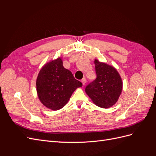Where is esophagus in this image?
I'll return each mask as SVG.
<instances>
[{
  "instance_id": "obj_1",
  "label": "esophagus",
  "mask_w": 156,
  "mask_h": 156,
  "mask_svg": "<svg viewBox=\"0 0 156 156\" xmlns=\"http://www.w3.org/2000/svg\"><path fill=\"white\" fill-rule=\"evenodd\" d=\"M81 83H83V85H84V84H85V83H86V79H85V78L82 79Z\"/></svg>"
}]
</instances>
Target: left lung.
Masks as SVG:
<instances>
[{
  "mask_svg": "<svg viewBox=\"0 0 156 156\" xmlns=\"http://www.w3.org/2000/svg\"><path fill=\"white\" fill-rule=\"evenodd\" d=\"M96 79L89 84L85 92L96 105L108 108L118 101L122 93L123 82L115 68L94 60Z\"/></svg>",
  "mask_w": 156,
  "mask_h": 156,
  "instance_id": "8db88e82",
  "label": "left lung"
}]
</instances>
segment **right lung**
Here are the masks:
<instances>
[{"label":"right lung","mask_w":156,"mask_h":156,"mask_svg":"<svg viewBox=\"0 0 156 156\" xmlns=\"http://www.w3.org/2000/svg\"><path fill=\"white\" fill-rule=\"evenodd\" d=\"M82 86V83L64 68L61 57L45 64L36 79V91L40 101L53 111L64 107L73 92Z\"/></svg>","instance_id":"1"}]
</instances>
